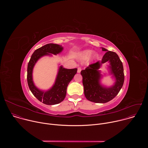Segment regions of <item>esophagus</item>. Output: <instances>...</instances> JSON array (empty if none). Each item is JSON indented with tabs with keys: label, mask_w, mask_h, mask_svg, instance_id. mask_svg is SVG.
<instances>
[{
	"label": "esophagus",
	"mask_w": 148,
	"mask_h": 148,
	"mask_svg": "<svg viewBox=\"0 0 148 148\" xmlns=\"http://www.w3.org/2000/svg\"><path fill=\"white\" fill-rule=\"evenodd\" d=\"M81 67H78V69H77V72L78 73H79L81 71Z\"/></svg>",
	"instance_id": "obj_1"
}]
</instances>
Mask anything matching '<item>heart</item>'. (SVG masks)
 <instances>
[{
	"instance_id": "heart-1",
	"label": "heart",
	"mask_w": 148,
	"mask_h": 148,
	"mask_svg": "<svg viewBox=\"0 0 148 148\" xmlns=\"http://www.w3.org/2000/svg\"><path fill=\"white\" fill-rule=\"evenodd\" d=\"M92 53H93L92 51H91V50H87V51H84V52L82 53L81 57H82V58H84V59H87V58H88L90 57H91V55L92 54Z\"/></svg>"
}]
</instances>
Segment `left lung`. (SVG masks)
Returning a JSON list of instances; mask_svg holds the SVG:
<instances>
[{"instance_id":"left-lung-1","label":"left lung","mask_w":148,"mask_h":148,"mask_svg":"<svg viewBox=\"0 0 148 148\" xmlns=\"http://www.w3.org/2000/svg\"><path fill=\"white\" fill-rule=\"evenodd\" d=\"M102 50L107 53L101 61L92 63L81 71L84 95L88 100L96 103H105L112 100L119 93L124 82L123 67L118 54L104 48ZM108 60L110 62L112 73L116 78V82L111 88H104L99 83L100 75L97 70L102 64Z\"/></svg>"}]
</instances>
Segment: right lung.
<instances>
[{
	"label": "right lung",
	"instance_id": "obj_1",
	"mask_svg": "<svg viewBox=\"0 0 148 148\" xmlns=\"http://www.w3.org/2000/svg\"><path fill=\"white\" fill-rule=\"evenodd\" d=\"M62 50L61 46L56 44H47L34 51L27 66V79L29 87L34 96L40 102L46 105H55L64 99L69 82L77 72V69H66L60 67L54 86L49 91L43 92L37 89L32 79V71L37 61L42 56L51 53L57 54Z\"/></svg>",
	"mask_w": 148,
	"mask_h": 148
}]
</instances>
